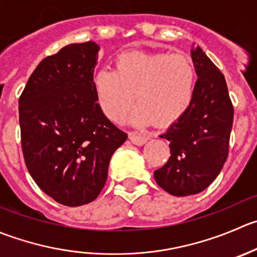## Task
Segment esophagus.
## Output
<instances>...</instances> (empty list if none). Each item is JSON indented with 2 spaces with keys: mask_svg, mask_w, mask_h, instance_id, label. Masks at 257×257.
<instances>
[{
  "mask_svg": "<svg viewBox=\"0 0 257 257\" xmlns=\"http://www.w3.org/2000/svg\"><path fill=\"white\" fill-rule=\"evenodd\" d=\"M129 139H131L132 143L136 144V146H143V144L147 143V141H148L147 137L141 136V134L137 133V132H131V133H129Z\"/></svg>",
  "mask_w": 257,
  "mask_h": 257,
  "instance_id": "34e87169",
  "label": "esophagus"
}]
</instances>
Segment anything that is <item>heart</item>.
I'll return each mask as SVG.
<instances>
[{"mask_svg":"<svg viewBox=\"0 0 257 257\" xmlns=\"http://www.w3.org/2000/svg\"><path fill=\"white\" fill-rule=\"evenodd\" d=\"M195 84L191 59L169 52H124L114 71L100 69L93 79L99 105L111 120L125 115L136 94L138 105L128 118L134 125L173 123L188 109Z\"/></svg>","mask_w":257,"mask_h":257,"instance_id":"heart-1","label":"heart"}]
</instances>
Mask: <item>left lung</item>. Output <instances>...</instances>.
<instances>
[{"instance_id":"obj_1","label":"left lung","mask_w":257,"mask_h":257,"mask_svg":"<svg viewBox=\"0 0 257 257\" xmlns=\"http://www.w3.org/2000/svg\"><path fill=\"white\" fill-rule=\"evenodd\" d=\"M198 79L188 109L161 138L171 157L154 172L156 182L177 197L197 195L220 174L228 154L233 106L223 74L200 46L191 49Z\"/></svg>"}]
</instances>
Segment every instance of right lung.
Instances as JSON below:
<instances>
[{"instance_id":"right-lung-1","label":"right lung","mask_w":257,"mask_h":257,"mask_svg":"<svg viewBox=\"0 0 257 257\" xmlns=\"http://www.w3.org/2000/svg\"><path fill=\"white\" fill-rule=\"evenodd\" d=\"M100 47L70 44L40 62L19 100L25 163L56 202L76 207L98 197L126 134L105 116L93 79Z\"/></svg>"}]
</instances>
